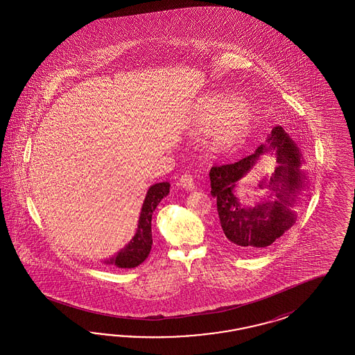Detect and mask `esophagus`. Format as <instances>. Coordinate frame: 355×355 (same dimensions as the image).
I'll list each match as a JSON object with an SVG mask.
<instances>
[{
  "label": "esophagus",
  "instance_id": "esophagus-1",
  "mask_svg": "<svg viewBox=\"0 0 355 355\" xmlns=\"http://www.w3.org/2000/svg\"><path fill=\"white\" fill-rule=\"evenodd\" d=\"M178 184L183 187L184 190H193L195 189V183H193V178L191 174H189V173H184L181 175V178H180V181H178Z\"/></svg>",
  "mask_w": 355,
  "mask_h": 355
}]
</instances>
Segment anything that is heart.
Here are the masks:
<instances>
[{
	"label": "heart",
	"mask_w": 355,
	"mask_h": 355,
	"mask_svg": "<svg viewBox=\"0 0 355 355\" xmlns=\"http://www.w3.org/2000/svg\"><path fill=\"white\" fill-rule=\"evenodd\" d=\"M252 121V110L246 103H232L226 97H211L193 119V131L209 132L212 152L232 148L246 134Z\"/></svg>",
	"instance_id": "1"
}]
</instances>
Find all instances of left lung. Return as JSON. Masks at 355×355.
I'll use <instances>...</instances> for the list:
<instances>
[{
	"label": "left lung",
	"instance_id": "1",
	"mask_svg": "<svg viewBox=\"0 0 355 355\" xmlns=\"http://www.w3.org/2000/svg\"><path fill=\"white\" fill-rule=\"evenodd\" d=\"M268 151L277 155L278 166L257 188L267 189L269 195L259 205L245 207L236 198V183L252 170L261 154ZM302 162L300 150L289 134L276 126L252 155L234 164L211 168V193L217 200L226 248L239 252L258 251L270 246L294 225L297 215L291 208L307 184Z\"/></svg>",
	"mask_w": 355,
	"mask_h": 355
}]
</instances>
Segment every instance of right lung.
Segmentation results:
<instances>
[{"label":"right lung","instance_id":"add662e5","mask_svg":"<svg viewBox=\"0 0 355 355\" xmlns=\"http://www.w3.org/2000/svg\"><path fill=\"white\" fill-rule=\"evenodd\" d=\"M169 182L155 183L150 186L141 205L135 236L113 258L105 260L107 264H114L119 268H135L148 258L152 248V215L162 198L169 193Z\"/></svg>","mask_w":355,"mask_h":355}]
</instances>
